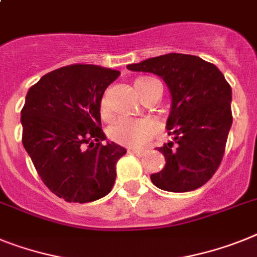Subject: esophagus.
Returning a JSON list of instances; mask_svg holds the SVG:
<instances>
[{
    "instance_id": "34e87169",
    "label": "esophagus",
    "mask_w": 257,
    "mask_h": 257,
    "mask_svg": "<svg viewBox=\"0 0 257 257\" xmlns=\"http://www.w3.org/2000/svg\"><path fill=\"white\" fill-rule=\"evenodd\" d=\"M128 153L129 154L137 155V157H144V155H145V153L142 152V150H135V149H129Z\"/></svg>"
}]
</instances>
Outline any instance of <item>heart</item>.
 I'll list each match as a JSON object with an SVG mask.
<instances>
[{
  "mask_svg": "<svg viewBox=\"0 0 257 257\" xmlns=\"http://www.w3.org/2000/svg\"><path fill=\"white\" fill-rule=\"evenodd\" d=\"M149 78H141L136 81V88L141 95L142 90L140 85ZM108 111V104H107V98L103 96L100 102V112L102 115H105ZM159 126L158 122L153 120L152 117H118L115 121L109 125L108 136L109 139L118 145L126 146V148L140 149L152 141L158 133Z\"/></svg>",
  "mask_w": 257,
  "mask_h": 257,
  "instance_id": "1",
  "label": "heart"
}]
</instances>
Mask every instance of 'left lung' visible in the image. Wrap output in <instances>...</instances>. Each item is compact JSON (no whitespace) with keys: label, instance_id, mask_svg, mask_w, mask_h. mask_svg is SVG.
Returning a JSON list of instances; mask_svg holds the SVG:
<instances>
[{"label":"left lung","instance_id":"left-lung-1","mask_svg":"<svg viewBox=\"0 0 257 257\" xmlns=\"http://www.w3.org/2000/svg\"><path fill=\"white\" fill-rule=\"evenodd\" d=\"M126 68L162 77L172 96L167 131L174 141L157 148L166 165L150 176L153 184L169 192L200 188L225 154L232 124L231 86L217 66L192 55L169 53Z\"/></svg>","mask_w":257,"mask_h":257}]
</instances>
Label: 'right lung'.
<instances>
[{
    "mask_svg": "<svg viewBox=\"0 0 257 257\" xmlns=\"http://www.w3.org/2000/svg\"><path fill=\"white\" fill-rule=\"evenodd\" d=\"M118 75V70L73 64L43 75L26 95L23 146L43 183L65 201H95L115 184L116 162L126 150L103 144L100 100Z\"/></svg>",
    "mask_w": 257,
    "mask_h": 257,
    "instance_id": "add662e5",
    "label": "right lung"
}]
</instances>
